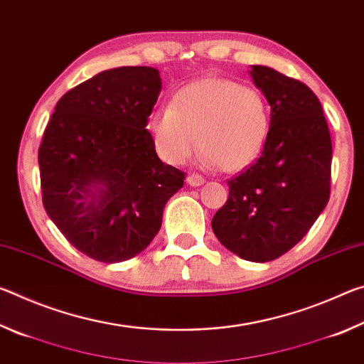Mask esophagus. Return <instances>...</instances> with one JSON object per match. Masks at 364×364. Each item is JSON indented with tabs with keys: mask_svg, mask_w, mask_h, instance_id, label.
Instances as JSON below:
<instances>
[{
	"mask_svg": "<svg viewBox=\"0 0 364 364\" xmlns=\"http://www.w3.org/2000/svg\"><path fill=\"white\" fill-rule=\"evenodd\" d=\"M186 181L189 186H202V184L205 183V178L199 173H191V175H188Z\"/></svg>",
	"mask_w": 364,
	"mask_h": 364,
	"instance_id": "34e87169",
	"label": "esophagus"
}]
</instances>
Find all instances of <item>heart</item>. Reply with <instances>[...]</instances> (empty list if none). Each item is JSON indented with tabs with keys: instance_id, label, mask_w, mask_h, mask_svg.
Returning a JSON list of instances; mask_svg holds the SVG:
<instances>
[{
	"instance_id": "b5f03b06",
	"label": "heart",
	"mask_w": 364,
	"mask_h": 364,
	"mask_svg": "<svg viewBox=\"0 0 364 364\" xmlns=\"http://www.w3.org/2000/svg\"><path fill=\"white\" fill-rule=\"evenodd\" d=\"M269 127L267 97L255 88L221 77L184 85L171 106L154 110L147 120L152 143L165 162H186L199 136L204 164L231 173L247 168L260 157Z\"/></svg>"
}]
</instances>
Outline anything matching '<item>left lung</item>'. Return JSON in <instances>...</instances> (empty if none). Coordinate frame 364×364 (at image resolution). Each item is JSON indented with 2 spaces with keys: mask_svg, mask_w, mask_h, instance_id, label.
<instances>
[{
  "mask_svg": "<svg viewBox=\"0 0 364 364\" xmlns=\"http://www.w3.org/2000/svg\"><path fill=\"white\" fill-rule=\"evenodd\" d=\"M250 75L271 106L267 144L255 164L228 180L230 196L212 230L232 254L271 262L310 231L331 194L332 143L316 95L264 65Z\"/></svg>",
  "mask_w": 364,
  "mask_h": 364,
  "instance_id": "obj_1",
  "label": "left lung"
}]
</instances>
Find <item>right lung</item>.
<instances>
[{"instance_id":"right-lung-1","label":"right lung","mask_w":364,"mask_h":364,"mask_svg":"<svg viewBox=\"0 0 364 364\" xmlns=\"http://www.w3.org/2000/svg\"><path fill=\"white\" fill-rule=\"evenodd\" d=\"M160 90L152 67L104 70L60 97L43 133V205L67 241L97 262L143 252L184 184L146 128Z\"/></svg>"}]
</instances>
